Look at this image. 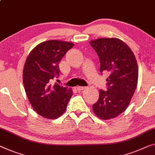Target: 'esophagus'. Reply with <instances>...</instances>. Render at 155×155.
<instances>
[{
	"instance_id": "esophagus-1",
	"label": "esophagus",
	"mask_w": 155,
	"mask_h": 155,
	"mask_svg": "<svg viewBox=\"0 0 155 155\" xmlns=\"http://www.w3.org/2000/svg\"><path fill=\"white\" fill-rule=\"evenodd\" d=\"M77 88L78 90H83V89H85V87H81V86H77Z\"/></svg>"
}]
</instances>
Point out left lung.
Segmentation results:
<instances>
[{"label":"left lung","mask_w":155,"mask_h":155,"mask_svg":"<svg viewBox=\"0 0 155 155\" xmlns=\"http://www.w3.org/2000/svg\"><path fill=\"white\" fill-rule=\"evenodd\" d=\"M98 54L100 71L110 73L107 90H99V98L93 105L95 115L110 120L122 113L129 105L137 87L138 64L127 45L116 38H102L89 42Z\"/></svg>","instance_id":"1"}]
</instances>
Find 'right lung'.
Here are the masks:
<instances>
[{"label":"right lung","mask_w":155,"mask_h":155,"mask_svg":"<svg viewBox=\"0 0 155 155\" xmlns=\"http://www.w3.org/2000/svg\"><path fill=\"white\" fill-rule=\"evenodd\" d=\"M73 46L71 42L48 40L35 47L26 58L24 89L33 109L45 118L54 120L61 116L73 95L71 88L52 84V80L59 75V62Z\"/></svg>","instance_id":"obj_1"}]
</instances>
